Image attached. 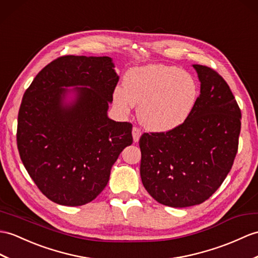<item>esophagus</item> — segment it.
Instances as JSON below:
<instances>
[{
  "label": "esophagus",
  "mask_w": 258,
  "mask_h": 258,
  "mask_svg": "<svg viewBox=\"0 0 258 258\" xmlns=\"http://www.w3.org/2000/svg\"><path fill=\"white\" fill-rule=\"evenodd\" d=\"M132 135H133V141L135 143H137V142L140 141V137H141L142 133H141V131L137 128V127H133V130H132Z\"/></svg>",
  "instance_id": "1"
}]
</instances>
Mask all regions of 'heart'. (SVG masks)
Wrapping results in <instances>:
<instances>
[{
  "label": "heart",
  "mask_w": 258,
  "mask_h": 258,
  "mask_svg": "<svg viewBox=\"0 0 258 258\" xmlns=\"http://www.w3.org/2000/svg\"><path fill=\"white\" fill-rule=\"evenodd\" d=\"M123 86L116 87L113 92L117 109L128 113L132 106L139 105V121L156 133H167L181 126L199 97L195 78L173 66L133 68L125 75Z\"/></svg>",
  "instance_id": "heart-1"
}]
</instances>
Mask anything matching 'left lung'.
I'll list each match as a JSON object with an SVG mask.
<instances>
[{
	"mask_svg": "<svg viewBox=\"0 0 258 258\" xmlns=\"http://www.w3.org/2000/svg\"><path fill=\"white\" fill-rule=\"evenodd\" d=\"M192 67L200 95L187 121L140 140L144 187L172 208L200 205L218 190L232 168L241 132V110L223 78L206 66Z\"/></svg>",
	"mask_w": 258,
	"mask_h": 258,
	"instance_id": "1",
	"label": "left lung"
}]
</instances>
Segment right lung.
I'll use <instances>...</instances> for the list:
<instances>
[{"label":"right lung","mask_w":258,"mask_h":258,"mask_svg":"<svg viewBox=\"0 0 258 258\" xmlns=\"http://www.w3.org/2000/svg\"><path fill=\"white\" fill-rule=\"evenodd\" d=\"M114 67L106 56L57 58L23 95L20 156L38 189L58 205L94 200L119 154L133 143L132 124L107 116L119 79Z\"/></svg>","instance_id":"add662e5"}]
</instances>
